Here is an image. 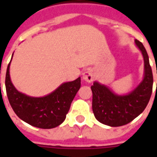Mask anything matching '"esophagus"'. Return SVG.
<instances>
[{
  "mask_svg": "<svg viewBox=\"0 0 157 157\" xmlns=\"http://www.w3.org/2000/svg\"><path fill=\"white\" fill-rule=\"evenodd\" d=\"M94 73L92 71V70H86L85 71L83 72L82 74V78L84 81H86V82H92L94 79Z\"/></svg>",
  "mask_w": 157,
  "mask_h": 157,
  "instance_id": "1",
  "label": "esophagus"
}]
</instances>
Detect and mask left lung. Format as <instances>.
Segmentation results:
<instances>
[{
	"mask_svg": "<svg viewBox=\"0 0 157 157\" xmlns=\"http://www.w3.org/2000/svg\"><path fill=\"white\" fill-rule=\"evenodd\" d=\"M135 42L144 58L145 74L140 85L128 94L123 96L117 95L105 85L98 82L91 86L92 111L95 118L103 124L111 127L127 124L145 110L150 101L153 86V75L149 56L141 42L137 39Z\"/></svg>",
	"mask_w": 157,
	"mask_h": 157,
	"instance_id": "8db88e82",
	"label": "left lung"
}]
</instances>
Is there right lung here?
Wrapping results in <instances>:
<instances>
[{
    "instance_id": "obj_1",
    "label": "right lung",
    "mask_w": 157,
    "mask_h": 157,
    "mask_svg": "<svg viewBox=\"0 0 157 157\" xmlns=\"http://www.w3.org/2000/svg\"><path fill=\"white\" fill-rule=\"evenodd\" d=\"M10 64L11 61L6 74V90L9 102L16 114L37 128H52L61 124L81 87V77L73 82L63 83L55 91L43 98H33L15 88L9 74Z\"/></svg>"
}]
</instances>
